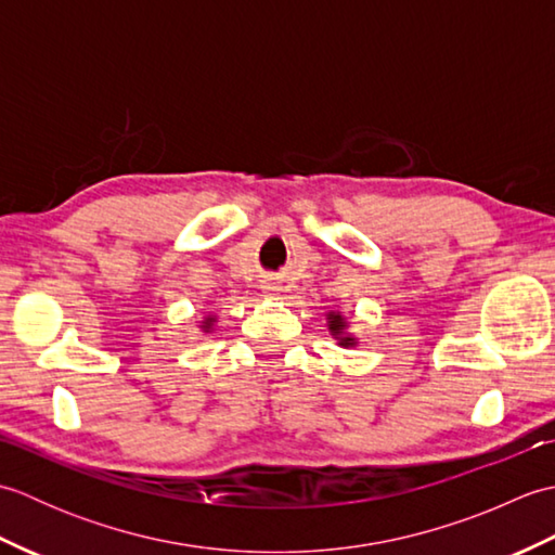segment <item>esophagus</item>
<instances>
[{
  "instance_id": "esophagus-1",
  "label": "esophagus",
  "mask_w": 555,
  "mask_h": 555,
  "mask_svg": "<svg viewBox=\"0 0 555 555\" xmlns=\"http://www.w3.org/2000/svg\"><path fill=\"white\" fill-rule=\"evenodd\" d=\"M264 291H267V293H276V291H279V286H276V284H267V286H264Z\"/></svg>"
}]
</instances>
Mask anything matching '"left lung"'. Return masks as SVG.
Instances as JSON below:
<instances>
[{"label": "left lung", "instance_id": "obj_1", "mask_svg": "<svg viewBox=\"0 0 555 555\" xmlns=\"http://www.w3.org/2000/svg\"><path fill=\"white\" fill-rule=\"evenodd\" d=\"M326 326H328V334H332V338L340 348H356L360 344V338L350 332L348 317L340 310L326 312Z\"/></svg>", "mask_w": 555, "mask_h": 555}]
</instances>
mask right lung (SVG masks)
<instances>
[{"instance_id": "1", "label": "right lung", "mask_w": 555, "mask_h": 555, "mask_svg": "<svg viewBox=\"0 0 555 555\" xmlns=\"http://www.w3.org/2000/svg\"><path fill=\"white\" fill-rule=\"evenodd\" d=\"M197 326H199V336L211 334V332H215V326H217V314L215 312H207L203 317V322H197Z\"/></svg>"}]
</instances>
